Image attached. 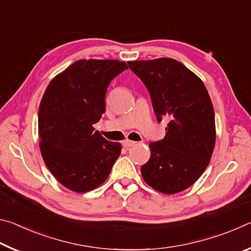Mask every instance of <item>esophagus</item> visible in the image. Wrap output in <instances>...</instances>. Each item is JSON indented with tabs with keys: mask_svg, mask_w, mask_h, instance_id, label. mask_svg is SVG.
Listing matches in <instances>:
<instances>
[{
	"mask_svg": "<svg viewBox=\"0 0 251 251\" xmlns=\"http://www.w3.org/2000/svg\"><path fill=\"white\" fill-rule=\"evenodd\" d=\"M123 144V146L124 147H126V148H128V147H131V146H134L135 144H136V142H133V141H129V139H126V141H124L122 143Z\"/></svg>",
	"mask_w": 251,
	"mask_h": 251,
	"instance_id": "obj_1",
	"label": "esophagus"
}]
</instances>
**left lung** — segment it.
Masks as SVG:
<instances>
[{"label":"left lung","mask_w":251,"mask_h":251,"mask_svg":"<svg viewBox=\"0 0 251 251\" xmlns=\"http://www.w3.org/2000/svg\"><path fill=\"white\" fill-rule=\"evenodd\" d=\"M129 69L150 92L157 121L166 117V135L150 144L141 168L147 185L166 195L192 186L209 164L216 142L215 112L202 80L173 58L130 61Z\"/></svg>","instance_id":"left-lung-1"}]
</instances>
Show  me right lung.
<instances>
[{
	"label": "right lung",
	"instance_id": "1",
	"mask_svg": "<svg viewBox=\"0 0 251 251\" xmlns=\"http://www.w3.org/2000/svg\"><path fill=\"white\" fill-rule=\"evenodd\" d=\"M127 69L116 59H80L55 76L42 97V157L53 176L75 193L103 184L121 155V144L105 139L93 125L105 113L110 80Z\"/></svg>",
	"mask_w": 251,
	"mask_h": 251
}]
</instances>
